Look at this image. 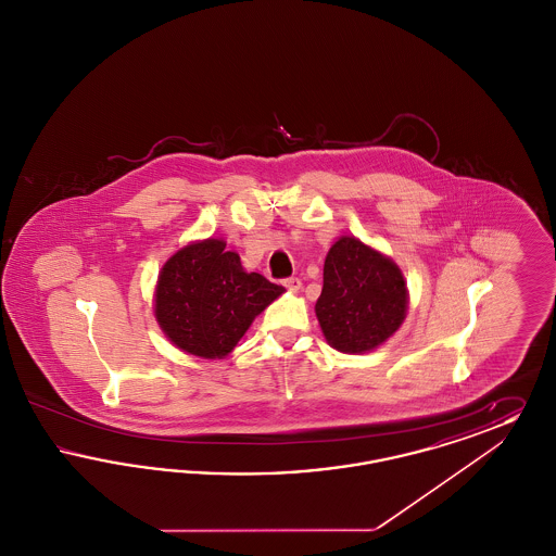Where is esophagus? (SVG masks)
<instances>
[{
  "label": "esophagus",
  "instance_id": "34e87169",
  "mask_svg": "<svg viewBox=\"0 0 556 556\" xmlns=\"http://www.w3.org/2000/svg\"><path fill=\"white\" fill-rule=\"evenodd\" d=\"M283 286H286L290 291H298L302 288V281H300L298 277H290V279H286V281H283Z\"/></svg>",
  "mask_w": 556,
  "mask_h": 556
}]
</instances>
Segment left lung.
Wrapping results in <instances>:
<instances>
[{
  "instance_id": "8db88e82",
  "label": "left lung",
  "mask_w": 556,
  "mask_h": 556,
  "mask_svg": "<svg viewBox=\"0 0 556 556\" xmlns=\"http://www.w3.org/2000/svg\"><path fill=\"white\" fill-rule=\"evenodd\" d=\"M406 308V281L392 258L348 236L331 245L315 306L327 344L344 354L370 352L396 333Z\"/></svg>"
}]
</instances>
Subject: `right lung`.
Masks as SVG:
<instances>
[{"instance_id": "obj_1", "label": "right lung", "mask_w": 556, "mask_h": 556, "mask_svg": "<svg viewBox=\"0 0 556 556\" xmlns=\"http://www.w3.org/2000/svg\"><path fill=\"white\" fill-rule=\"evenodd\" d=\"M223 239L193 241L160 270L154 315L164 336L200 358L227 356L283 288L245 273Z\"/></svg>"}]
</instances>
